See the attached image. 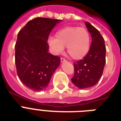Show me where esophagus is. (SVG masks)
Masks as SVG:
<instances>
[{
  "label": "esophagus",
  "instance_id": "obj_1",
  "mask_svg": "<svg viewBox=\"0 0 121 121\" xmlns=\"http://www.w3.org/2000/svg\"><path fill=\"white\" fill-rule=\"evenodd\" d=\"M61 63L66 62V60H65V58H61Z\"/></svg>",
  "mask_w": 121,
  "mask_h": 121
}]
</instances>
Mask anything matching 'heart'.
I'll list each match as a JSON object with an SVG mask.
<instances>
[{
	"instance_id": "obj_1",
	"label": "heart",
	"mask_w": 121,
	"mask_h": 121,
	"mask_svg": "<svg viewBox=\"0 0 121 121\" xmlns=\"http://www.w3.org/2000/svg\"><path fill=\"white\" fill-rule=\"evenodd\" d=\"M48 43L57 54L62 53L64 48L72 59L78 60L88 53L90 46V36L84 27L67 26L58 31L55 38H49Z\"/></svg>"
}]
</instances>
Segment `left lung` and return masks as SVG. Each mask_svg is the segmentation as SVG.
Wrapping results in <instances>:
<instances>
[{"instance_id":"obj_1","label":"left lung","mask_w":121,"mask_h":121,"mask_svg":"<svg viewBox=\"0 0 121 121\" xmlns=\"http://www.w3.org/2000/svg\"><path fill=\"white\" fill-rule=\"evenodd\" d=\"M92 37L88 53L73 64L74 74L72 82L80 89L90 88L100 79L105 64V41L99 31L88 22H85Z\"/></svg>"}]
</instances>
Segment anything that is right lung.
Returning <instances> with one entry per match:
<instances>
[{
	"label": "right lung",
	"instance_id": "obj_1",
	"mask_svg": "<svg viewBox=\"0 0 121 121\" xmlns=\"http://www.w3.org/2000/svg\"><path fill=\"white\" fill-rule=\"evenodd\" d=\"M61 20L37 17L27 22L17 35L15 62L17 75L29 89L40 92L48 86L60 66V58L48 52L51 30Z\"/></svg>",
	"mask_w": 121,
	"mask_h": 121
}]
</instances>
